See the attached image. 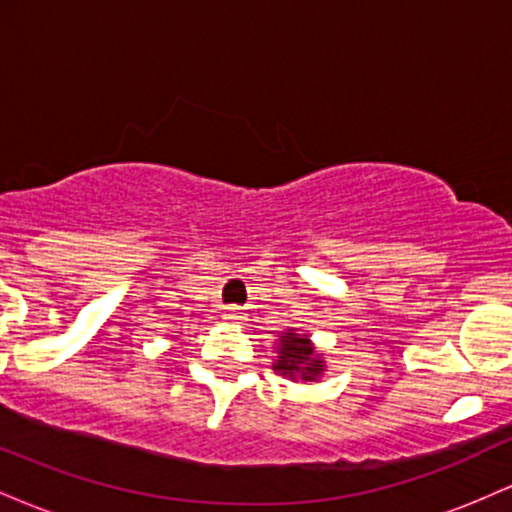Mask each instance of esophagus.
<instances>
[{"label": "esophagus", "instance_id": "34e87169", "mask_svg": "<svg viewBox=\"0 0 512 512\" xmlns=\"http://www.w3.org/2000/svg\"><path fill=\"white\" fill-rule=\"evenodd\" d=\"M221 320H223V322H231V325H238V322L245 320V315L240 313L238 308H226V310H223Z\"/></svg>", "mask_w": 512, "mask_h": 512}]
</instances>
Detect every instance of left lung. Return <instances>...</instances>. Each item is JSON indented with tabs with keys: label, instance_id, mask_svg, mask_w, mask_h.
Instances as JSON below:
<instances>
[{
	"label": "left lung",
	"instance_id": "8db88e82",
	"mask_svg": "<svg viewBox=\"0 0 512 512\" xmlns=\"http://www.w3.org/2000/svg\"><path fill=\"white\" fill-rule=\"evenodd\" d=\"M274 370L289 380H308L310 383V380L320 378L325 366L305 334L286 332L279 339V356H276Z\"/></svg>",
	"mask_w": 512,
	"mask_h": 512
}]
</instances>
